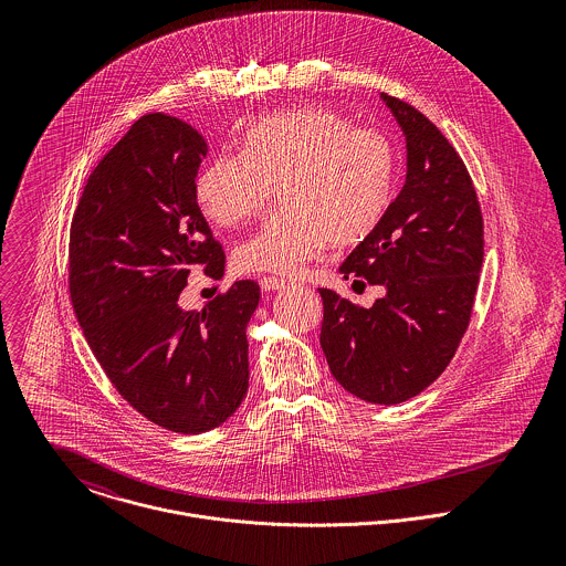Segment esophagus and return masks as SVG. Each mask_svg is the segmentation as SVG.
<instances>
[{
	"instance_id": "obj_1",
	"label": "esophagus",
	"mask_w": 566,
	"mask_h": 566,
	"mask_svg": "<svg viewBox=\"0 0 566 566\" xmlns=\"http://www.w3.org/2000/svg\"><path fill=\"white\" fill-rule=\"evenodd\" d=\"M290 285V281L279 279V276H263L261 279V290L263 292H276V290H285Z\"/></svg>"
}]
</instances>
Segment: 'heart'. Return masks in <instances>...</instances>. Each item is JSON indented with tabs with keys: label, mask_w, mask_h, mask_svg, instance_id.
Instances as JSON below:
<instances>
[{
	"label": "heart",
	"mask_w": 566,
	"mask_h": 566,
	"mask_svg": "<svg viewBox=\"0 0 566 566\" xmlns=\"http://www.w3.org/2000/svg\"><path fill=\"white\" fill-rule=\"evenodd\" d=\"M397 185L390 142L324 108H301L248 126L243 153L216 157L196 178V200L218 227L256 216L272 196L283 202L235 250L242 272L294 274L326 243L366 242L384 224Z\"/></svg>",
	"instance_id": "obj_1"
}]
</instances>
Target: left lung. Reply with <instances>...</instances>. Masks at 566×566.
Instances as JSON below:
<instances>
[{
  "label": "left lung",
  "instance_id": "8db88e82",
  "mask_svg": "<svg viewBox=\"0 0 566 566\" xmlns=\"http://www.w3.org/2000/svg\"><path fill=\"white\" fill-rule=\"evenodd\" d=\"M407 144V174L384 224L339 265L384 285L370 310L321 290V331L337 384L361 401L403 403L453 359L473 314L484 263L480 200L455 148L420 111L381 93Z\"/></svg>",
  "mask_w": 566,
  "mask_h": 566
}]
</instances>
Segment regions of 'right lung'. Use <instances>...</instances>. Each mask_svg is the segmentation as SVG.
<instances>
[{"mask_svg":"<svg viewBox=\"0 0 566 566\" xmlns=\"http://www.w3.org/2000/svg\"><path fill=\"white\" fill-rule=\"evenodd\" d=\"M207 142L150 113L91 171L70 231V294L84 339L115 390L176 433L222 424L248 390L245 326L259 285L238 281L200 312L178 296L193 265L224 274L196 200Z\"/></svg>","mask_w":566,"mask_h":566,"instance_id":"obj_1","label":"right lung"}]
</instances>
